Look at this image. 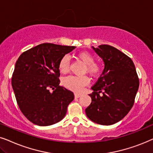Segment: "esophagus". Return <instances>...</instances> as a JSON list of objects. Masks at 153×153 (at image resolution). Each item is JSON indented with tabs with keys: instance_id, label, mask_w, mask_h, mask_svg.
<instances>
[{
	"instance_id": "esophagus-1",
	"label": "esophagus",
	"mask_w": 153,
	"mask_h": 153,
	"mask_svg": "<svg viewBox=\"0 0 153 153\" xmlns=\"http://www.w3.org/2000/svg\"><path fill=\"white\" fill-rule=\"evenodd\" d=\"M74 95H75V98H79L81 96L80 94H78V93H75Z\"/></svg>"
}]
</instances>
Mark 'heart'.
I'll return each instance as SVG.
<instances>
[{
  "label": "heart",
  "instance_id": "obj_1",
  "mask_svg": "<svg viewBox=\"0 0 153 153\" xmlns=\"http://www.w3.org/2000/svg\"><path fill=\"white\" fill-rule=\"evenodd\" d=\"M78 57L86 64L85 71L91 76L97 77L100 74L101 66L94 63V57L88 52H80L77 54ZM70 68V59L68 56H62L59 62V69L62 73H66ZM89 83V79L87 76H74L70 75L63 80V85L67 89L75 92H80L83 87Z\"/></svg>",
  "mask_w": 153,
  "mask_h": 153
}]
</instances>
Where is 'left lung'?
Returning a JSON list of instances; mask_svg holds the SVG:
<instances>
[{"label": "left lung", "instance_id": "8db88e82", "mask_svg": "<svg viewBox=\"0 0 153 153\" xmlns=\"http://www.w3.org/2000/svg\"><path fill=\"white\" fill-rule=\"evenodd\" d=\"M92 49L102 59L104 68L91 87V103L85 113L94 123L111 125L123 120L133 106L139 80L133 62L123 52L108 45Z\"/></svg>", "mask_w": 153, "mask_h": 153}]
</instances>
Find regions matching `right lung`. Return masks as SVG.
<instances>
[{
    "mask_svg": "<svg viewBox=\"0 0 153 153\" xmlns=\"http://www.w3.org/2000/svg\"><path fill=\"white\" fill-rule=\"evenodd\" d=\"M75 48L42 43L23 52L18 58L12 87L20 111L35 125H54L66 115L74 94L59 86V62Z\"/></svg>",
    "mask_w": 153,
    "mask_h": 153,
    "instance_id": "add662e5",
    "label": "right lung"
}]
</instances>
